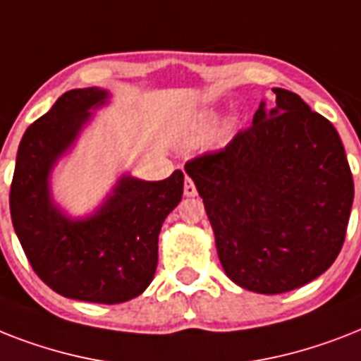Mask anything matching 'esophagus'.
I'll return each mask as SVG.
<instances>
[{"mask_svg": "<svg viewBox=\"0 0 361 361\" xmlns=\"http://www.w3.org/2000/svg\"><path fill=\"white\" fill-rule=\"evenodd\" d=\"M183 192H185V197H195V195H197V187H195V181H192L191 178H185Z\"/></svg>", "mask_w": 361, "mask_h": 361, "instance_id": "esophagus-1", "label": "esophagus"}]
</instances>
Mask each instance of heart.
<instances>
[{"mask_svg":"<svg viewBox=\"0 0 361 361\" xmlns=\"http://www.w3.org/2000/svg\"><path fill=\"white\" fill-rule=\"evenodd\" d=\"M215 123H217V116L215 114L202 116V120H200V123H198V135L204 136V135H208V133H212Z\"/></svg>","mask_w":361,"mask_h":361,"instance_id":"obj_1","label":"heart"}]
</instances>
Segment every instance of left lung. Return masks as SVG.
Instances as JSON below:
<instances>
[{
  "instance_id": "1",
  "label": "left lung",
  "mask_w": 361,
  "mask_h": 361,
  "mask_svg": "<svg viewBox=\"0 0 361 361\" xmlns=\"http://www.w3.org/2000/svg\"><path fill=\"white\" fill-rule=\"evenodd\" d=\"M225 147L185 163L225 274L281 294L330 268L347 236L354 181L336 127L296 93L275 87Z\"/></svg>"
}]
</instances>
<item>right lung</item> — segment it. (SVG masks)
I'll use <instances>...</instances> for the list:
<instances>
[{"label": "right lung", "instance_id": "obj_1", "mask_svg": "<svg viewBox=\"0 0 361 361\" xmlns=\"http://www.w3.org/2000/svg\"><path fill=\"white\" fill-rule=\"evenodd\" d=\"M106 93L71 90L25 129L8 192L11 219L31 268L65 298L121 303L138 296L157 268V240L166 215L183 195V172L163 181L123 178L95 217L69 221L52 208L48 172L75 140L87 110Z\"/></svg>", "mask_w": 361, "mask_h": 361}]
</instances>
